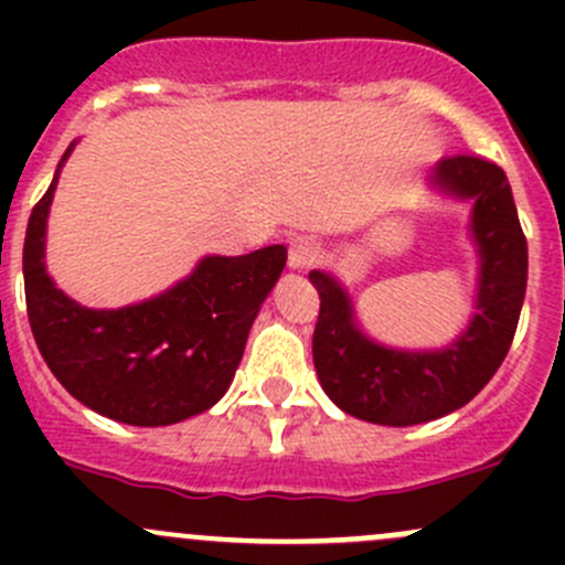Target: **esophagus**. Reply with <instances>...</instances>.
Returning a JSON list of instances; mask_svg holds the SVG:
<instances>
[{
    "label": "esophagus",
    "mask_w": 565,
    "mask_h": 565,
    "mask_svg": "<svg viewBox=\"0 0 565 565\" xmlns=\"http://www.w3.org/2000/svg\"><path fill=\"white\" fill-rule=\"evenodd\" d=\"M319 256H322V248H319L315 237H295V241L289 243L287 254L289 270H309V267L317 265Z\"/></svg>",
    "instance_id": "34e87169"
}]
</instances>
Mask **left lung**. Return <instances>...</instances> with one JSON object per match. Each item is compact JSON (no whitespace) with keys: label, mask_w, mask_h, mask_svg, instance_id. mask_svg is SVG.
<instances>
[{"label":"left lung","mask_w":565,"mask_h":565,"mask_svg":"<svg viewBox=\"0 0 565 565\" xmlns=\"http://www.w3.org/2000/svg\"><path fill=\"white\" fill-rule=\"evenodd\" d=\"M426 188L470 204L476 248V315L448 344L409 350L372 339L355 298L330 270H311L319 292L315 369L322 391L347 415L380 426H415L465 407L509 355L527 287V243L505 172L483 158H446Z\"/></svg>","instance_id":"left-lung-1"}]
</instances>
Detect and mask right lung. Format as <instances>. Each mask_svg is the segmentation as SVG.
Wrapping results in <instances>:
<instances>
[{
	"mask_svg": "<svg viewBox=\"0 0 565 565\" xmlns=\"http://www.w3.org/2000/svg\"><path fill=\"white\" fill-rule=\"evenodd\" d=\"M62 156L30 215L24 241L26 315L51 374L84 407L130 426H172L221 402L243 350L287 265V248L207 254L161 295L89 309L56 287L45 267V230Z\"/></svg>",
	"mask_w": 565,
	"mask_h": 565,
	"instance_id": "add662e5",
	"label": "right lung"
}]
</instances>
